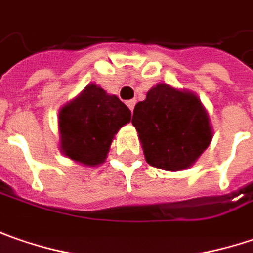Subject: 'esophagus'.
<instances>
[{
  "instance_id": "1",
  "label": "esophagus",
  "mask_w": 253,
  "mask_h": 253,
  "mask_svg": "<svg viewBox=\"0 0 253 253\" xmlns=\"http://www.w3.org/2000/svg\"><path fill=\"white\" fill-rule=\"evenodd\" d=\"M126 105L128 106V109H130V110L133 112V109H134V106H136V100H127Z\"/></svg>"
}]
</instances>
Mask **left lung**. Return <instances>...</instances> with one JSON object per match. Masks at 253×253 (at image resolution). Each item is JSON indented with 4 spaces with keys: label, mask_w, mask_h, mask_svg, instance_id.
Listing matches in <instances>:
<instances>
[{
    "label": "left lung",
    "mask_w": 253,
    "mask_h": 253,
    "mask_svg": "<svg viewBox=\"0 0 253 253\" xmlns=\"http://www.w3.org/2000/svg\"><path fill=\"white\" fill-rule=\"evenodd\" d=\"M150 166L166 171L191 167L212 140V127L197 94L159 83L138 102L131 119Z\"/></svg>",
    "instance_id": "8db88e82"
}]
</instances>
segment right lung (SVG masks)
Returning a JSON list of instances; mask_svg holds the SVG:
<instances>
[{
	"mask_svg": "<svg viewBox=\"0 0 253 253\" xmlns=\"http://www.w3.org/2000/svg\"><path fill=\"white\" fill-rule=\"evenodd\" d=\"M130 119V109L117 96L90 83L59 110L62 153L83 166H99Z\"/></svg>",
	"mask_w": 253,
	"mask_h": 253,
	"instance_id": "1",
	"label": "right lung"
}]
</instances>
